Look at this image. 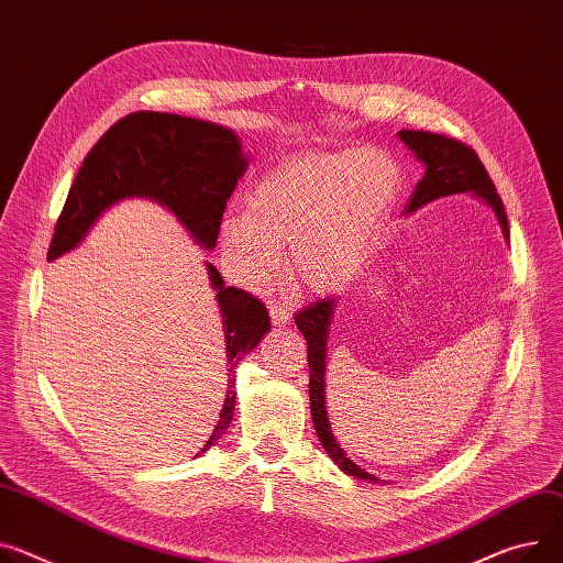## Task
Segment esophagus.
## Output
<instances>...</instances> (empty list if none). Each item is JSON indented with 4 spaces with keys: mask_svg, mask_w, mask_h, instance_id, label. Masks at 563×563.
<instances>
[{
    "mask_svg": "<svg viewBox=\"0 0 563 563\" xmlns=\"http://www.w3.org/2000/svg\"><path fill=\"white\" fill-rule=\"evenodd\" d=\"M268 311H271V318H273L275 327H284V324L290 322V309L279 305V301H268Z\"/></svg>",
    "mask_w": 563,
    "mask_h": 563,
    "instance_id": "1",
    "label": "esophagus"
}]
</instances>
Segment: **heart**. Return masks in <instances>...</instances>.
Returning a JSON list of instances; mask_svg holds the SVG:
<instances>
[{"mask_svg": "<svg viewBox=\"0 0 563 563\" xmlns=\"http://www.w3.org/2000/svg\"><path fill=\"white\" fill-rule=\"evenodd\" d=\"M401 189L404 166L385 148L295 155L254 185L247 209L225 213V256L243 282L264 284L290 243L297 282L333 290L365 264Z\"/></svg>", "mask_w": 563, "mask_h": 563, "instance_id": "obj_1", "label": "heart"}]
</instances>
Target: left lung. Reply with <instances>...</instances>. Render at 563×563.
Instances as JSON below:
<instances>
[{"instance_id":"obj_1","label":"left lung","mask_w":563,"mask_h":563,"mask_svg":"<svg viewBox=\"0 0 563 563\" xmlns=\"http://www.w3.org/2000/svg\"><path fill=\"white\" fill-rule=\"evenodd\" d=\"M401 142L423 162L426 173L423 178L417 183L408 205L406 213L417 211L430 200H438L442 196L451 194H462V191H473L475 196H481L498 216V223L503 225L505 239L509 236L507 228V213L503 207V200L496 191V185L492 183L489 173L485 164L481 162L478 153H475L471 146L446 137L438 133H426V131H399ZM335 297L318 299L311 307L301 309L295 316L297 329L305 333L307 344H309V399H311V417L313 426L320 438V444L329 453V457L344 471L354 475V478H363L369 483H378L376 475L363 471L356 462H352L344 453L333 435L329 415H327V401H324V374H327V335H329V324L335 307Z\"/></svg>"}]
</instances>
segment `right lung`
I'll return each mask as SVG.
<instances>
[{
  "mask_svg": "<svg viewBox=\"0 0 563 563\" xmlns=\"http://www.w3.org/2000/svg\"><path fill=\"white\" fill-rule=\"evenodd\" d=\"M247 168L239 137L230 128L168 114L133 112L119 119L82 159L58 216L47 252L49 262L74 250L99 216L123 198H151L176 213L191 239L211 250L219 239L223 211ZM225 329L230 372L271 331L262 299L225 286L216 266L207 264ZM228 380L225 404L200 453L219 442L232 423L236 393Z\"/></svg>",
  "mask_w": 563,
  "mask_h": 563,
  "instance_id": "right-lung-1",
  "label": "right lung"
}]
</instances>
